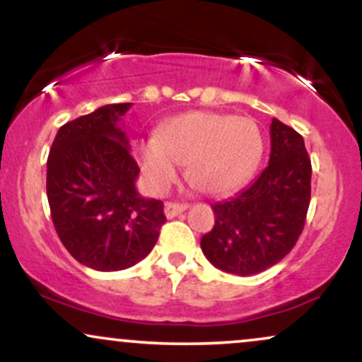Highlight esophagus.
Segmentation results:
<instances>
[{
    "instance_id": "esophagus-1",
    "label": "esophagus",
    "mask_w": 362,
    "mask_h": 362,
    "mask_svg": "<svg viewBox=\"0 0 362 362\" xmlns=\"http://www.w3.org/2000/svg\"><path fill=\"white\" fill-rule=\"evenodd\" d=\"M187 209L185 204H177V202H167L165 204V216H167L168 219L175 218V216H178L180 213H184V211Z\"/></svg>"
}]
</instances>
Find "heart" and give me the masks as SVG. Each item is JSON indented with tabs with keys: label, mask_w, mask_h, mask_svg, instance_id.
<instances>
[{
	"label": "heart",
	"mask_w": 362,
	"mask_h": 362,
	"mask_svg": "<svg viewBox=\"0 0 362 362\" xmlns=\"http://www.w3.org/2000/svg\"><path fill=\"white\" fill-rule=\"evenodd\" d=\"M264 153L255 120L211 110L167 120L158 136L136 143L134 155L153 194H163L187 163V178L211 195L230 194L250 180Z\"/></svg>",
	"instance_id": "1"
}]
</instances>
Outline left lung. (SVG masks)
Returning a JSON list of instances; mask_svg holds the SVG:
<instances>
[{"label": "left lung", "instance_id": "left-lung-1", "mask_svg": "<svg viewBox=\"0 0 362 362\" xmlns=\"http://www.w3.org/2000/svg\"><path fill=\"white\" fill-rule=\"evenodd\" d=\"M311 161L293 127L272 119L269 165L247 189L216 202L214 226L201 238L206 259L224 272L253 276L293 250L305 228Z\"/></svg>", "mask_w": 362, "mask_h": 362}]
</instances>
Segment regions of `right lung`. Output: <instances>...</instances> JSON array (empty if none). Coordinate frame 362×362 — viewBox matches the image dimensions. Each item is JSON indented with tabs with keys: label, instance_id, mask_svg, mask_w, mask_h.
I'll list each match as a JSON object with an SVG mask.
<instances>
[{
	"label": "right lung",
	"instance_id": "obj_1",
	"mask_svg": "<svg viewBox=\"0 0 362 362\" xmlns=\"http://www.w3.org/2000/svg\"><path fill=\"white\" fill-rule=\"evenodd\" d=\"M132 103H110L64 124L47 158V201L62 245L100 272L132 267L155 247L163 202L136 189L139 167L120 119Z\"/></svg>",
	"mask_w": 362,
	"mask_h": 362
}]
</instances>
